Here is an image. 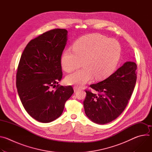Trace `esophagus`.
<instances>
[{
  "mask_svg": "<svg viewBox=\"0 0 152 152\" xmlns=\"http://www.w3.org/2000/svg\"><path fill=\"white\" fill-rule=\"evenodd\" d=\"M79 89V87H77V86H74V91H75V92H76Z\"/></svg>",
  "mask_w": 152,
  "mask_h": 152,
  "instance_id": "1",
  "label": "esophagus"
}]
</instances>
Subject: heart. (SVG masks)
<instances>
[{"label": "heart", "mask_w": 152, "mask_h": 152, "mask_svg": "<svg viewBox=\"0 0 152 152\" xmlns=\"http://www.w3.org/2000/svg\"><path fill=\"white\" fill-rule=\"evenodd\" d=\"M73 49L64 51L61 64L63 69L72 72L85 67L66 77L70 85H83L95 77L96 80H103L114 72L118 62L121 48L117 41L109 39L99 34H93L77 40Z\"/></svg>", "instance_id": "heart-1"}]
</instances>
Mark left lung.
Instances as JSON below:
<instances>
[{
    "label": "left lung",
    "mask_w": 152,
    "mask_h": 152,
    "mask_svg": "<svg viewBox=\"0 0 152 152\" xmlns=\"http://www.w3.org/2000/svg\"><path fill=\"white\" fill-rule=\"evenodd\" d=\"M137 64L127 62L104 80L91 84L97 93L85 90V113L93 122L104 124L116 119L124 110L137 81Z\"/></svg>",
    "instance_id": "8db88e82"
}]
</instances>
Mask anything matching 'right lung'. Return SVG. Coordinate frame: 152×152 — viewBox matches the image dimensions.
Segmentation results:
<instances>
[{
    "label": "right lung",
    "instance_id": "add662e5",
    "mask_svg": "<svg viewBox=\"0 0 152 152\" xmlns=\"http://www.w3.org/2000/svg\"><path fill=\"white\" fill-rule=\"evenodd\" d=\"M67 32L65 29H54L31 40L19 61L16 74L18 96L27 113L41 123L58 118L74 93L71 85L58 84L62 77L61 55Z\"/></svg>",
    "mask_w": 152,
    "mask_h": 152
}]
</instances>
